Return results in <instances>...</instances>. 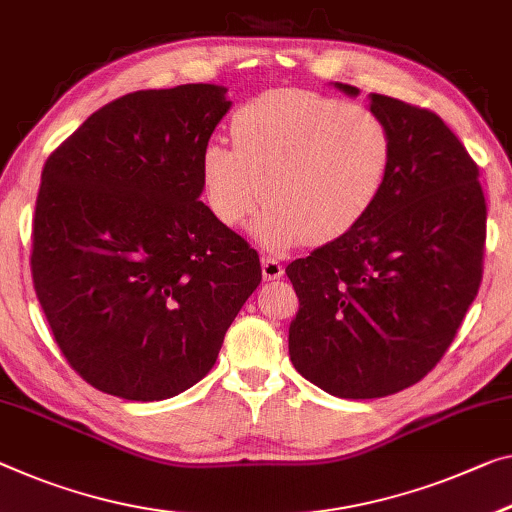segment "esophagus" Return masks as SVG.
Segmentation results:
<instances>
[{
	"instance_id": "obj_1",
	"label": "esophagus",
	"mask_w": 512,
	"mask_h": 512,
	"mask_svg": "<svg viewBox=\"0 0 512 512\" xmlns=\"http://www.w3.org/2000/svg\"><path fill=\"white\" fill-rule=\"evenodd\" d=\"M261 270H263V279H265V281H274V279H279L281 274H283L281 263L277 261V258H272V256H265V258H263V261H261Z\"/></svg>"
}]
</instances>
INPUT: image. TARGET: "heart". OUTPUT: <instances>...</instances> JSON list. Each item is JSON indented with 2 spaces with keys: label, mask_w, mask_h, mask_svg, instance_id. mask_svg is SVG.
Wrapping results in <instances>:
<instances>
[{
  "label": "heart",
  "mask_w": 512,
  "mask_h": 512,
  "mask_svg": "<svg viewBox=\"0 0 512 512\" xmlns=\"http://www.w3.org/2000/svg\"><path fill=\"white\" fill-rule=\"evenodd\" d=\"M231 135L233 146L210 141L201 151L203 196L212 217L233 229L263 194L251 235L270 251L355 229L380 201L396 157L382 116L302 89L249 100L233 114Z\"/></svg>",
  "instance_id": "1"
}]
</instances>
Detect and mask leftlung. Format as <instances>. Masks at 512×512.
Returning a JSON list of instances; mask_svg holds the SVG:
<instances>
[{
	"instance_id": "1",
	"label": "left lung",
	"mask_w": 512,
	"mask_h": 512,
	"mask_svg": "<svg viewBox=\"0 0 512 512\" xmlns=\"http://www.w3.org/2000/svg\"><path fill=\"white\" fill-rule=\"evenodd\" d=\"M368 100L396 139L389 183L364 222L286 267L300 297L290 361L352 400L412 387L444 357L481 286L487 217L478 167L437 114Z\"/></svg>"
}]
</instances>
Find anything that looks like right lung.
<instances>
[{"instance_id": "1", "label": "right lung", "mask_w": 512, "mask_h": 512, "mask_svg": "<svg viewBox=\"0 0 512 512\" xmlns=\"http://www.w3.org/2000/svg\"><path fill=\"white\" fill-rule=\"evenodd\" d=\"M226 86L135 91L47 157L34 217L36 297L68 364L125 400L174 398L215 366L261 283L258 254L201 199V151Z\"/></svg>"}]
</instances>
